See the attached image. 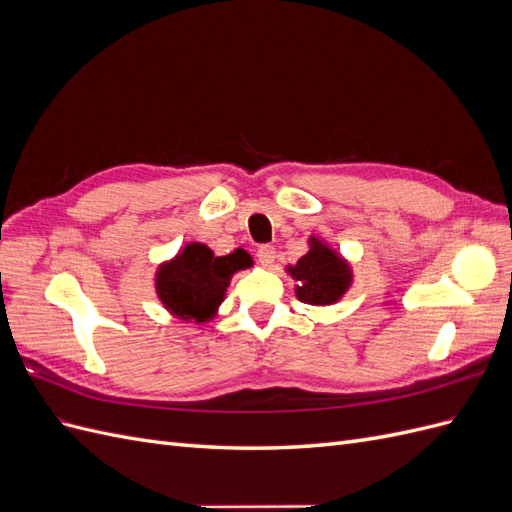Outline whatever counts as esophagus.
<instances>
[{
    "label": "esophagus",
    "instance_id": "obj_1",
    "mask_svg": "<svg viewBox=\"0 0 512 512\" xmlns=\"http://www.w3.org/2000/svg\"><path fill=\"white\" fill-rule=\"evenodd\" d=\"M256 256H258L262 267H271L273 260H275V247L273 245H260Z\"/></svg>",
    "mask_w": 512,
    "mask_h": 512
}]
</instances>
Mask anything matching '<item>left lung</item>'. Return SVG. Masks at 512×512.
Returning <instances> with one entry per match:
<instances>
[{"label": "left lung", "mask_w": 512, "mask_h": 512, "mask_svg": "<svg viewBox=\"0 0 512 512\" xmlns=\"http://www.w3.org/2000/svg\"><path fill=\"white\" fill-rule=\"evenodd\" d=\"M312 250L299 258L290 269L294 280L299 282L297 297L307 305H331L342 299L348 290L352 275L344 258H339L318 239L309 241Z\"/></svg>", "instance_id": "obj_1"}]
</instances>
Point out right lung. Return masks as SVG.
<instances>
[{
  "instance_id": "1",
  "label": "right lung",
  "mask_w": 512,
  "mask_h": 512,
  "mask_svg": "<svg viewBox=\"0 0 512 512\" xmlns=\"http://www.w3.org/2000/svg\"><path fill=\"white\" fill-rule=\"evenodd\" d=\"M243 250L215 256L207 245L190 243L175 260L160 267L156 288L162 303L183 320L205 322L224 301V292L235 271L250 267Z\"/></svg>"
}]
</instances>
